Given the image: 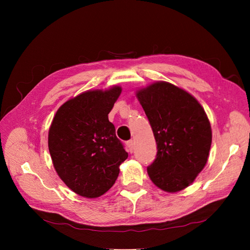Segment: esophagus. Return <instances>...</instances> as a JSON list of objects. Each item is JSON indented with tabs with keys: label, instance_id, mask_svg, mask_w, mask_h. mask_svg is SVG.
<instances>
[{
	"label": "esophagus",
	"instance_id": "obj_1",
	"mask_svg": "<svg viewBox=\"0 0 250 250\" xmlns=\"http://www.w3.org/2000/svg\"><path fill=\"white\" fill-rule=\"evenodd\" d=\"M126 146H127V148H128V151H129V152H132L133 147H134V143H133V141H132V140L127 141V142H126Z\"/></svg>",
	"mask_w": 250,
	"mask_h": 250
}]
</instances>
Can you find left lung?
I'll return each mask as SVG.
<instances>
[{
	"mask_svg": "<svg viewBox=\"0 0 250 250\" xmlns=\"http://www.w3.org/2000/svg\"><path fill=\"white\" fill-rule=\"evenodd\" d=\"M138 98L157 145L148 175L164 191L183 190L208 162L211 129L207 113L193 96L168 82L139 90Z\"/></svg>",
	"mask_w": 250,
	"mask_h": 250,
	"instance_id": "obj_1",
	"label": "left lung"
}]
</instances>
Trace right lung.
Masks as SVG:
<instances>
[{
	"label": "right lung",
	"instance_id": "obj_1",
	"mask_svg": "<svg viewBox=\"0 0 250 250\" xmlns=\"http://www.w3.org/2000/svg\"><path fill=\"white\" fill-rule=\"evenodd\" d=\"M121 87L89 90L65 102L53 119L49 151L54 168L72 191L96 198L107 192L128 157L108 113Z\"/></svg>",
	"mask_w": 250,
	"mask_h": 250
}]
</instances>
